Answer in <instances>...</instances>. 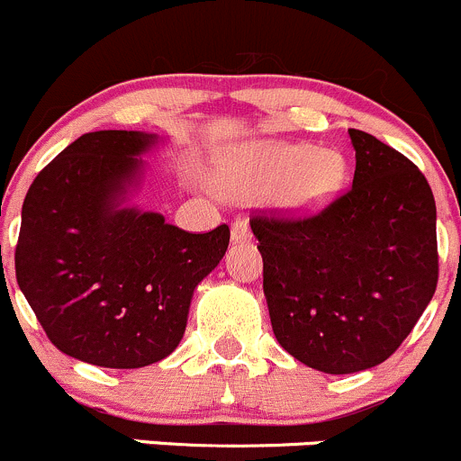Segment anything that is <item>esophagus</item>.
I'll return each mask as SVG.
<instances>
[{
  "instance_id": "34e87169",
  "label": "esophagus",
  "mask_w": 461,
  "mask_h": 461,
  "mask_svg": "<svg viewBox=\"0 0 461 461\" xmlns=\"http://www.w3.org/2000/svg\"><path fill=\"white\" fill-rule=\"evenodd\" d=\"M230 240H232V244H241V241H249L250 240V229H249V224H246L244 220L232 221Z\"/></svg>"
}]
</instances>
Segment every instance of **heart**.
Returning a JSON list of instances; mask_svg holds the SVG:
<instances>
[{
  "label": "heart",
  "mask_w": 461,
  "mask_h": 461,
  "mask_svg": "<svg viewBox=\"0 0 461 461\" xmlns=\"http://www.w3.org/2000/svg\"><path fill=\"white\" fill-rule=\"evenodd\" d=\"M348 161L336 148L291 140H253L232 148L217 161L211 184L230 202H255L271 193L285 217H309L339 197Z\"/></svg>",
  "instance_id": "b5f03b06"
}]
</instances>
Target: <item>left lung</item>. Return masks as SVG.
<instances>
[{
	"label": "left lung",
	"instance_id": "left-lung-1",
	"mask_svg": "<svg viewBox=\"0 0 461 461\" xmlns=\"http://www.w3.org/2000/svg\"><path fill=\"white\" fill-rule=\"evenodd\" d=\"M352 188L309 220L253 217L277 343L325 375L396 352L437 286V208L426 176L372 134L349 130Z\"/></svg>",
	"mask_w": 461,
	"mask_h": 461
}]
</instances>
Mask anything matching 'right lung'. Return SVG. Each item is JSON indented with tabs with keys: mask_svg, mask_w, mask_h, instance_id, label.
<instances>
[{
	"mask_svg": "<svg viewBox=\"0 0 461 461\" xmlns=\"http://www.w3.org/2000/svg\"><path fill=\"white\" fill-rule=\"evenodd\" d=\"M158 134L100 130L62 149L22 206L15 273L49 340L67 357L136 370L184 339L199 282L215 271L230 230L194 232L131 197Z\"/></svg>",
	"mask_w": 461,
	"mask_h": 461,
	"instance_id": "obj_1",
	"label": "right lung"
}]
</instances>
